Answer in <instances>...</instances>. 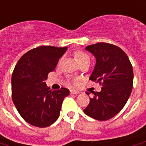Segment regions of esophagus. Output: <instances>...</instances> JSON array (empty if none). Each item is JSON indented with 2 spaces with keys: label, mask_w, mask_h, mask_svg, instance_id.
I'll return each instance as SVG.
<instances>
[{
  "label": "esophagus",
  "mask_w": 146,
  "mask_h": 146,
  "mask_svg": "<svg viewBox=\"0 0 146 146\" xmlns=\"http://www.w3.org/2000/svg\"><path fill=\"white\" fill-rule=\"evenodd\" d=\"M70 94L71 95H76V94H79V92L76 91V90H71L70 91Z\"/></svg>",
  "instance_id": "esophagus-1"
}]
</instances>
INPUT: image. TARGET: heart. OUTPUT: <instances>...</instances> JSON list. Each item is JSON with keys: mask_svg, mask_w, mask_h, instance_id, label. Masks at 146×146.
I'll list each match as a JSON object with an SVG mask.
<instances>
[{"mask_svg": "<svg viewBox=\"0 0 146 146\" xmlns=\"http://www.w3.org/2000/svg\"><path fill=\"white\" fill-rule=\"evenodd\" d=\"M73 56H74V58L75 60L78 62V64L80 63L81 62L84 60H87V59H89V56L88 54L83 52V51H76L73 53Z\"/></svg>", "mask_w": 146, "mask_h": 146, "instance_id": "obj_1", "label": "heart"}]
</instances>
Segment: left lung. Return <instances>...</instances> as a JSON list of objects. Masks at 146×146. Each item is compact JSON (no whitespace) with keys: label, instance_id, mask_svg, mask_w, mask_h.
I'll return each mask as SVG.
<instances>
[{"label":"left lung","instance_id":"left-lung-1","mask_svg":"<svg viewBox=\"0 0 146 146\" xmlns=\"http://www.w3.org/2000/svg\"><path fill=\"white\" fill-rule=\"evenodd\" d=\"M96 58L89 79L102 85L100 92H93L86 115L98 120H108L122 110L128 100L133 87L134 73L127 55L121 48L108 43L87 46ZM89 95V92H86Z\"/></svg>","mask_w":146,"mask_h":146}]
</instances>
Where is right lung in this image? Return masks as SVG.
I'll return each mask as SVG.
<instances>
[{"mask_svg": "<svg viewBox=\"0 0 146 146\" xmlns=\"http://www.w3.org/2000/svg\"><path fill=\"white\" fill-rule=\"evenodd\" d=\"M67 47L40 46L18 61L11 76L12 101L20 116L30 124L46 127L56 121L63 99L70 91L49 90L44 80L54 71Z\"/></svg>", "mask_w": 146, "mask_h": 146, "instance_id": "add662e5", "label": "right lung"}]
</instances>
